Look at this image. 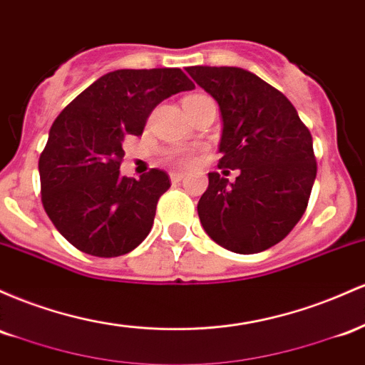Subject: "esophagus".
Returning a JSON list of instances; mask_svg holds the SVG:
<instances>
[{
	"mask_svg": "<svg viewBox=\"0 0 365 365\" xmlns=\"http://www.w3.org/2000/svg\"><path fill=\"white\" fill-rule=\"evenodd\" d=\"M182 179H184L182 172H170V181L172 182H179V181H182Z\"/></svg>",
	"mask_w": 365,
	"mask_h": 365,
	"instance_id": "esophagus-1",
	"label": "esophagus"
}]
</instances>
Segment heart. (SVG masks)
Returning a JSON list of instances; mask_svg holds the SVG:
<instances>
[{"instance_id": "1", "label": "heart", "mask_w": 365, "mask_h": 365, "mask_svg": "<svg viewBox=\"0 0 365 365\" xmlns=\"http://www.w3.org/2000/svg\"><path fill=\"white\" fill-rule=\"evenodd\" d=\"M198 98H203V96H190V98H186V101L198 100ZM174 158H175V160H178L179 163H190V162H191V157H190V155H186V153H175Z\"/></svg>"}]
</instances>
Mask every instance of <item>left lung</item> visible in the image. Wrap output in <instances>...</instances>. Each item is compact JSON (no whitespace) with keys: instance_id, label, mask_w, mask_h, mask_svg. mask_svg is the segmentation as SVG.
Here are the masks:
<instances>
[{"instance_id":"left-lung-1","label":"left lung","mask_w":365,"mask_h":365,"mask_svg":"<svg viewBox=\"0 0 365 365\" xmlns=\"http://www.w3.org/2000/svg\"><path fill=\"white\" fill-rule=\"evenodd\" d=\"M186 72L219 103V169L240 172L235 182L208 174L200 222L226 250L264 252L289 235L309 203L317 174L310 130L292 101L255 73L203 65Z\"/></svg>"}]
</instances>
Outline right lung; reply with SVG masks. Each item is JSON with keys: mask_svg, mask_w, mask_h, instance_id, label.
<instances>
[{"mask_svg": "<svg viewBox=\"0 0 365 365\" xmlns=\"http://www.w3.org/2000/svg\"><path fill=\"white\" fill-rule=\"evenodd\" d=\"M195 84L181 68H120L61 110L39 158L41 200L60 235L94 257L129 253L148 236L169 175H120L124 139L143 134L153 108Z\"/></svg>", "mask_w": 365, "mask_h": 365, "instance_id": "add662e5", "label": "right lung"}]
</instances>
